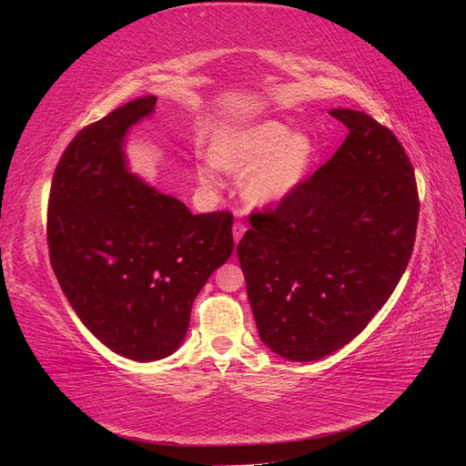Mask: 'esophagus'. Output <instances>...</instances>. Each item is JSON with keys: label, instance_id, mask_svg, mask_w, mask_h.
I'll use <instances>...</instances> for the list:
<instances>
[{"label": "esophagus", "instance_id": "1", "mask_svg": "<svg viewBox=\"0 0 466 466\" xmlns=\"http://www.w3.org/2000/svg\"><path fill=\"white\" fill-rule=\"evenodd\" d=\"M245 231H247L245 221H243V219H237V221L233 223V238H235V243L241 241V237L245 235Z\"/></svg>", "mask_w": 466, "mask_h": 466}]
</instances>
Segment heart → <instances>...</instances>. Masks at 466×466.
<instances>
[{"label":"heart","instance_id":"heart-1","mask_svg":"<svg viewBox=\"0 0 466 466\" xmlns=\"http://www.w3.org/2000/svg\"><path fill=\"white\" fill-rule=\"evenodd\" d=\"M218 168L244 175L243 194L252 204H272L288 196L305 178L315 157L311 137L293 132L281 122H258L219 132L209 146ZM198 177L214 185V167H202Z\"/></svg>","mask_w":466,"mask_h":466}]
</instances>
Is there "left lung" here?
Wrapping results in <instances>:
<instances>
[{
    "label": "left lung",
    "mask_w": 466,
    "mask_h": 466,
    "mask_svg": "<svg viewBox=\"0 0 466 466\" xmlns=\"http://www.w3.org/2000/svg\"><path fill=\"white\" fill-rule=\"evenodd\" d=\"M344 144L237 245L262 342L291 361L340 350L387 303L412 257L414 167L387 126L334 108Z\"/></svg>",
    "instance_id": "left-lung-1"
}]
</instances>
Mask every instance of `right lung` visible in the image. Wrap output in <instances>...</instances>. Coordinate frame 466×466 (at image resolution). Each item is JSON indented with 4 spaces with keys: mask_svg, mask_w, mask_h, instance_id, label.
<instances>
[{
    "mask_svg": "<svg viewBox=\"0 0 466 466\" xmlns=\"http://www.w3.org/2000/svg\"><path fill=\"white\" fill-rule=\"evenodd\" d=\"M155 103L137 96L77 132L56 165L46 221L50 264L69 305L134 361L173 354L196 295L233 252V214L192 216L126 171L124 136Z\"/></svg>",
    "mask_w": 466,
    "mask_h": 466,
    "instance_id": "1",
    "label": "right lung"
}]
</instances>
